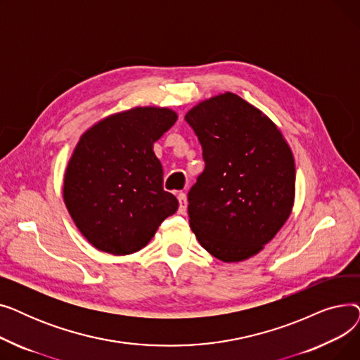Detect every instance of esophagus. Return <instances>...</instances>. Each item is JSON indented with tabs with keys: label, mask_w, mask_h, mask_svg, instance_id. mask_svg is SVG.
Returning <instances> with one entry per match:
<instances>
[{
	"label": "esophagus",
	"mask_w": 360,
	"mask_h": 360,
	"mask_svg": "<svg viewBox=\"0 0 360 360\" xmlns=\"http://www.w3.org/2000/svg\"><path fill=\"white\" fill-rule=\"evenodd\" d=\"M178 201H179V209H178V213L179 214H184L186 212V195L184 193H179L178 194Z\"/></svg>",
	"instance_id": "esophagus-1"
}]
</instances>
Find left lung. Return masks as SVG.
<instances>
[{
	"label": "left lung",
	"instance_id": "1",
	"mask_svg": "<svg viewBox=\"0 0 360 360\" xmlns=\"http://www.w3.org/2000/svg\"><path fill=\"white\" fill-rule=\"evenodd\" d=\"M185 121L205 163L188 193L191 229L216 258L247 259L276 236L292 212V150L261 110L233 93L198 103Z\"/></svg>",
	"mask_w": 360,
	"mask_h": 360
}]
</instances>
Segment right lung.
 <instances>
[{
  "label": "right lung",
  "mask_w": 360,
  "mask_h": 360,
  "mask_svg": "<svg viewBox=\"0 0 360 360\" xmlns=\"http://www.w3.org/2000/svg\"><path fill=\"white\" fill-rule=\"evenodd\" d=\"M166 108H134L93 125L68 162L64 201L84 238L101 251H140L178 210L163 190L153 144L176 122Z\"/></svg>",
  "instance_id": "1"
}]
</instances>
